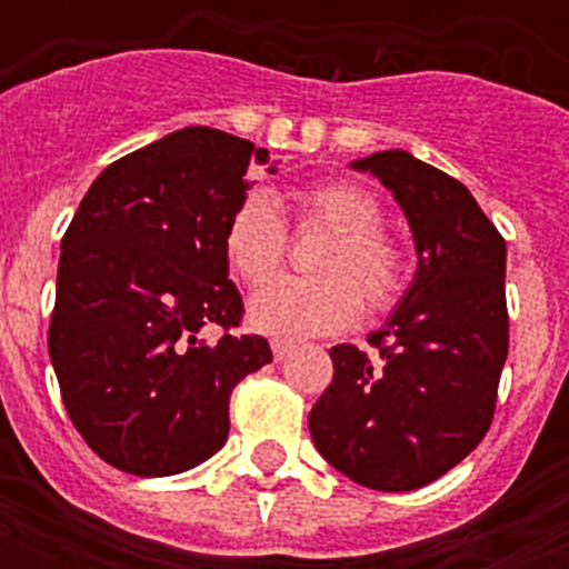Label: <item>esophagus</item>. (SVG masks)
Returning a JSON list of instances; mask_svg holds the SVG:
<instances>
[{"instance_id": "1", "label": "esophagus", "mask_w": 569, "mask_h": 569, "mask_svg": "<svg viewBox=\"0 0 569 569\" xmlns=\"http://www.w3.org/2000/svg\"><path fill=\"white\" fill-rule=\"evenodd\" d=\"M295 351V342H283V339H274L271 342V355H274V360H286V357H292Z\"/></svg>"}]
</instances>
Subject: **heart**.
<instances>
[{
	"label": "heart",
	"mask_w": 569,
	"mask_h": 569,
	"mask_svg": "<svg viewBox=\"0 0 569 569\" xmlns=\"http://www.w3.org/2000/svg\"><path fill=\"white\" fill-rule=\"evenodd\" d=\"M298 223L325 227L330 239L316 257L310 280L280 277L250 298L253 330L274 339L325 337L346 330L366 307L383 312L401 292V257L380 232L383 212L372 194L355 182H321L295 194ZM286 253V221L268 191H250L223 227L227 266L250 286L266 283Z\"/></svg>",
	"instance_id": "heart-1"
}]
</instances>
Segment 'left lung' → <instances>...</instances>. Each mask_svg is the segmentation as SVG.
<instances>
[{
  "mask_svg": "<svg viewBox=\"0 0 569 569\" xmlns=\"http://www.w3.org/2000/svg\"><path fill=\"white\" fill-rule=\"evenodd\" d=\"M401 206L416 244L413 283L369 346H333V380L310 410L321 458L383 493L458 467L493 422L508 360L505 239L463 182L405 150L351 162Z\"/></svg>",
  "mask_w": 569,
  "mask_h": 569,
  "instance_id": "1",
  "label": "left lung"
}]
</instances>
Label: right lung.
Here are the masks:
<instances>
[{
	"mask_svg": "<svg viewBox=\"0 0 569 569\" xmlns=\"http://www.w3.org/2000/svg\"><path fill=\"white\" fill-rule=\"evenodd\" d=\"M253 164L268 150L244 138L177 129L109 164L61 239L49 360L76 431L129 476L212 458L232 387L271 363L266 339L232 333L244 307L223 257Z\"/></svg>",
	"mask_w": 569,
	"mask_h": 569,
	"instance_id": "1",
	"label": "right lung"
}]
</instances>
